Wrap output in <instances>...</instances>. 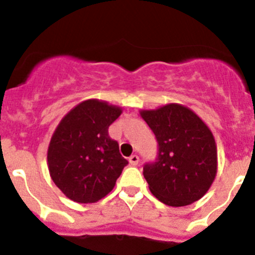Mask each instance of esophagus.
<instances>
[{
    "instance_id": "34e87169",
    "label": "esophagus",
    "mask_w": 255,
    "mask_h": 255,
    "mask_svg": "<svg viewBox=\"0 0 255 255\" xmlns=\"http://www.w3.org/2000/svg\"><path fill=\"white\" fill-rule=\"evenodd\" d=\"M128 160H129L130 165H137V164L139 163V158H138V155H135V154H133V155H130Z\"/></svg>"
}]
</instances>
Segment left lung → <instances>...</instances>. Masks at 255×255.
Segmentation results:
<instances>
[{
  "mask_svg": "<svg viewBox=\"0 0 255 255\" xmlns=\"http://www.w3.org/2000/svg\"><path fill=\"white\" fill-rule=\"evenodd\" d=\"M139 113L158 142L156 161L143 168L151 194L173 207L201 199L217 174V146L206 123L179 104Z\"/></svg>",
  "mask_w": 255,
  "mask_h": 255,
  "instance_id": "8db88e82",
  "label": "left lung"
}]
</instances>
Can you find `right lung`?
I'll return each mask as SVG.
<instances>
[{
    "mask_svg": "<svg viewBox=\"0 0 255 255\" xmlns=\"http://www.w3.org/2000/svg\"><path fill=\"white\" fill-rule=\"evenodd\" d=\"M122 109L91 99L69 111L51 135L48 169L68 199L92 204L112 191L128 161L110 138L109 127Z\"/></svg>",
    "mask_w": 255,
    "mask_h": 255,
    "instance_id": "obj_1",
    "label": "right lung"
}]
</instances>
